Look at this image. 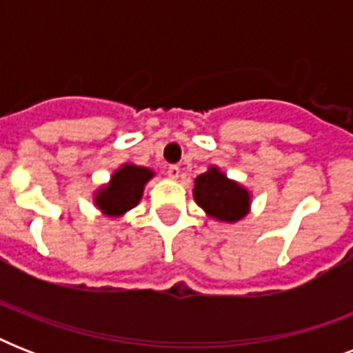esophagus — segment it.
<instances>
[{
    "instance_id": "34e87169",
    "label": "esophagus",
    "mask_w": 353,
    "mask_h": 353,
    "mask_svg": "<svg viewBox=\"0 0 353 353\" xmlns=\"http://www.w3.org/2000/svg\"><path fill=\"white\" fill-rule=\"evenodd\" d=\"M166 174H168V177H172V179H177V177H179V166L170 165L166 168Z\"/></svg>"
}]
</instances>
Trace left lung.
I'll return each mask as SVG.
<instances>
[{
	"mask_svg": "<svg viewBox=\"0 0 353 353\" xmlns=\"http://www.w3.org/2000/svg\"><path fill=\"white\" fill-rule=\"evenodd\" d=\"M194 198L207 214L221 221L240 220L249 209V192L238 183L229 181L218 168L196 177Z\"/></svg>",
	"mask_w": 353,
	"mask_h": 353,
	"instance_id": "1",
	"label": "left lung"
}]
</instances>
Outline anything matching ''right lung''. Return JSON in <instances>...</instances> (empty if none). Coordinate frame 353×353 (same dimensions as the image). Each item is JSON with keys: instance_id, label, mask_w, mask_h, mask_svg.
<instances>
[{"instance_id": "right-lung-1", "label": "right lung", "mask_w": 353, "mask_h": 353, "mask_svg": "<svg viewBox=\"0 0 353 353\" xmlns=\"http://www.w3.org/2000/svg\"><path fill=\"white\" fill-rule=\"evenodd\" d=\"M154 176L143 166L124 165L113 174L112 183L97 194V205L108 216H121L139 203L144 183Z\"/></svg>"}]
</instances>
